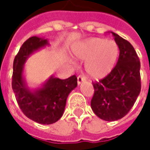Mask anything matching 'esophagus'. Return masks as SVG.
<instances>
[{
	"instance_id": "1",
	"label": "esophagus",
	"mask_w": 150,
	"mask_h": 150,
	"mask_svg": "<svg viewBox=\"0 0 150 150\" xmlns=\"http://www.w3.org/2000/svg\"><path fill=\"white\" fill-rule=\"evenodd\" d=\"M85 80V78H84V75H79L78 76V84H80L82 82H84Z\"/></svg>"
}]
</instances>
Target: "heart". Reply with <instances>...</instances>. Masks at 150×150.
<instances>
[{"mask_svg": "<svg viewBox=\"0 0 150 150\" xmlns=\"http://www.w3.org/2000/svg\"><path fill=\"white\" fill-rule=\"evenodd\" d=\"M74 55L85 62V71L93 79L106 77L114 69L119 56V47L114 40L91 38L73 49Z\"/></svg>", "mask_w": 150, "mask_h": 150, "instance_id": "b5f03b06", "label": "heart"}]
</instances>
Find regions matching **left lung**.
I'll return each mask as SVG.
<instances>
[{
	"label": "left lung",
	"instance_id": "1",
	"mask_svg": "<svg viewBox=\"0 0 150 150\" xmlns=\"http://www.w3.org/2000/svg\"><path fill=\"white\" fill-rule=\"evenodd\" d=\"M119 47V57L114 69L99 81L92 82L94 94L91 106L104 121H116L126 116L141 91L140 60L133 46L112 33Z\"/></svg>",
	"mask_w": 150,
	"mask_h": 150
}]
</instances>
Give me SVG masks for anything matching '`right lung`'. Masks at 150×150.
I'll return each mask as SVG.
<instances>
[{
	"mask_svg": "<svg viewBox=\"0 0 150 150\" xmlns=\"http://www.w3.org/2000/svg\"><path fill=\"white\" fill-rule=\"evenodd\" d=\"M47 40L36 36L27 40L13 60L12 88L21 111L31 120L41 124H52L63 115L67 97L78 85L75 75L60 79L51 78L43 88L32 92L26 87L22 71L28 57L34 51L47 45Z\"/></svg>",
	"mask_w": 150,
	"mask_h": 150,
	"instance_id": "obj_1",
	"label": "right lung"
}]
</instances>
